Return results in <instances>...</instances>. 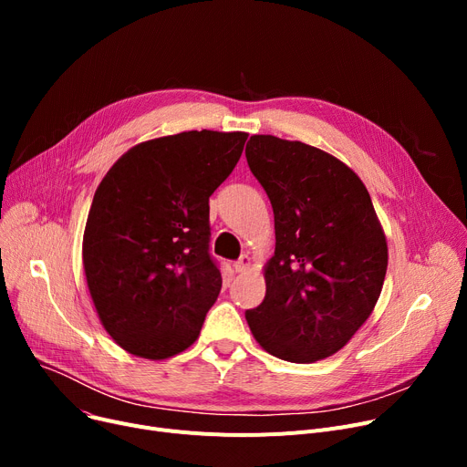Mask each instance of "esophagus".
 Segmentation results:
<instances>
[{"label": "esophagus", "mask_w": 467, "mask_h": 467, "mask_svg": "<svg viewBox=\"0 0 467 467\" xmlns=\"http://www.w3.org/2000/svg\"><path fill=\"white\" fill-rule=\"evenodd\" d=\"M250 266H252L250 255H242L238 261H234V271H236V273H246Z\"/></svg>", "instance_id": "obj_1"}]
</instances>
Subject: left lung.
Wrapping results in <instances>:
<instances>
[{
	"mask_svg": "<svg viewBox=\"0 0 467 467\" xmlns=\"http://www.w3.org/2000/svg\"><path fill=\"white\" fill-rule=\"evenodd\" d=\"M246 159L271 199L276 231L265 299L246 312L248 326L280 359H324L380 297L388 244L371 196L352 168L303 141L255 134Z\"/></svg>",
	"mask_w": 467,
	"mask_h": 467,
	"instance_id": "left-lung-1",
	"label": "left lung"
}]
</instances>
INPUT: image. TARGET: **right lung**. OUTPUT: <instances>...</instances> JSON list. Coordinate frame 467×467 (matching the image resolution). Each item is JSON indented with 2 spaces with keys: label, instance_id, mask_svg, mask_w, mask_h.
Segmentation results:
<instances>
[{
  "label": "right lung",
  "instance_id": "add662e5",
  "mask_svg": "<svg viewBox=\"0 0 467 467\" xmlns=\"http://www.w3.org/2000/svg\"><path fill=\"white\" fill-rule=\"evenodd\" d=\"M246 140L215 130L147 140L98 185L83 268L98 317L122 350L166 359L199 338L221 289L208 252V201Z\"/></svg>",
  "mask_w": 467,
  "mask_h": 467
}]
</instances>
